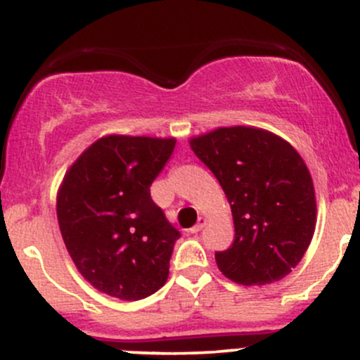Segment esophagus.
I'll return each instance as SVG.
<instances>
[{"instance_id":"34e87169","label":"esophagus","mask_w":360,"mask_h":360,"mask_svg":"<svg viewBox=\"0 0 360 360\" xmlns=\"http://www.w3.org/2000/svg\"><path fill=\"white\" fill-rule=\"evenodd\" d=\"M203 227H205V219H201V217H200V219H198V224H196L195 227L189 229V232H191V234H198V232H200L201 229H203Z\"/></svg>"}]
</instances>
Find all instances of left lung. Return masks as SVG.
<instances>
[{
    "instance_id": "left-lung-1",
    "label": "left lung",
    "mask_w": 360,
    "mask_h": 360,
    "mask_svg": "<svg viewBox=\"0 0 360 360\" xmlns=\"http://www.w3.org/2000/svg\"><path fill=\"white\" fill-rule=\"evenodd\" d=\"M222 186L234 219V243L217 266L240 285L289 275L309 248L316 196L302 157L280 136L251 126L219 128L189 141Z\"/></svg>"
}]
</instances>
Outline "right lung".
<instances>
[{
  "instance_id": "right-lung-1",
  "label": "right lung",
  "mask_w": 360,
  "mask_h": 360,
  "mask_svg": "<svg viewBox=\"0 0 360 360\" xmlns=\"http://www.w3.org/2000/svg\"><path fill=\"white\" fill-rule=\"evenodd\" d=\"M174 138L109 135L75 160L58 191V224L75 266L97 290L138 301L167 282L181 232L150 186Z\"/></svg>"
}]
</instances>
